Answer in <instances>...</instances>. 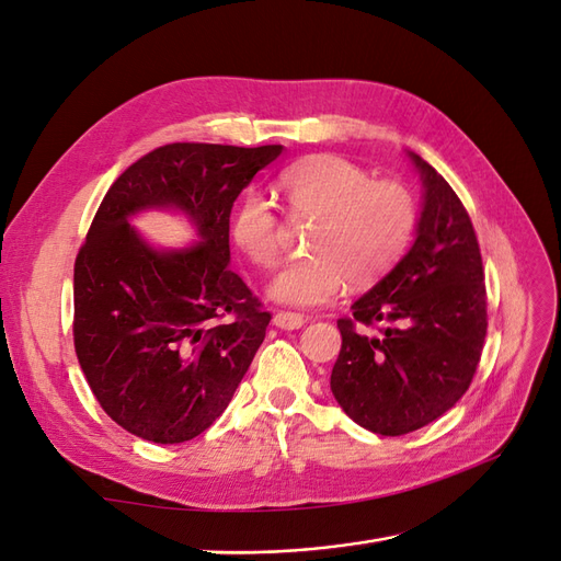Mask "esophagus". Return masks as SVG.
I'll return each mask as SVG.
<instances>
[{
  "instance_id": "esophagus-1",
  "label": "esophagus",
  "mask_w": 561,
  "mask_h": 561,
  "mask_svg": "<svg viewBox=\"0 0 561 561\" xmlns=\"http://www.w3.org/2000/svg\"><path fill=\"white\" fill-rule=\"evenodd\" d=\"M274 325L280 328V330H299V328L304 325V316L278 311V313L274 316Z\"/></svg>"
}]
</instances>
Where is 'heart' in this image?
Masks as SVG:
<instances>
[{"label":"heart","instance_id":"obj_1","mask_svg":"<svg viewBox=\"0 0 561 561\" xmlns=\"http://www.w3.org/2000/svg\"><path fill=\"white\" fill-rule=\"evenodd\" d=\"M295 215L316 217L311 254L268 283V297L293 309L330 304L346 283L369 285L393 268L416 227L414 198L396 182L371 175L344 157L313 154L280 178ZM233 245L257 266L278 262V215L260 190H245L229 215Z\"/></svg>","mask_w":561,"mask_h":561}]
</instances>
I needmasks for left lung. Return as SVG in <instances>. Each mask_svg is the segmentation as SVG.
<instances>
[{"mask_svg": "<svg viewBox=\"0 0 561 561\" xmlns=\"http://www.w3.org/2000/svg\"><path fill=\"white\" fill-rule=\"evenodd\" d=\"M421 178L414 243L336 320L342 351L330 388L339 407L377 435L428 426L463 398L486 336V290L470 217L447 180L414 151ZM379 321V335L354 330Z\"/></svg>", "mask_w": 561, "mask_h": 561, "instance_id": "obj_1", "label": "left lung"}]
</instances>
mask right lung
Listing matches in <instances>:
<instances>
[{
	"instance_id": "obj_1",
	"label": "right lung",
	"mask_w": 561,
	"mask_h": 561,
	"mask_svg": "<svg viewBox=\"0 0 561 561\" xmlns=\"http://www.w3.org/2000/svg\"><path fill=\"white\" fill-rule=\"evenodd\" d=\"M280 151L165 145L100 203L75 262V348L100 407L147 443L178 445L210 428L264 342L271 316L229 266V215ZM149 209L182 214L197 241L149 244L129 225Z\"/></svg>"
}]
</instances>
